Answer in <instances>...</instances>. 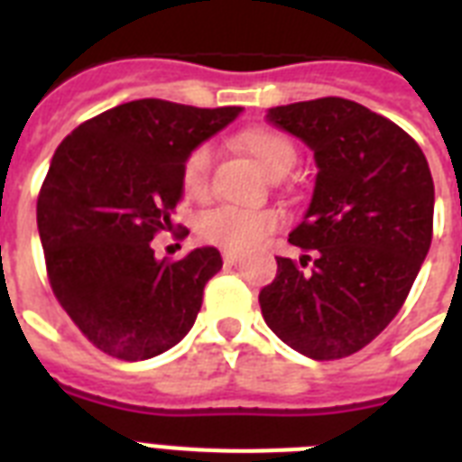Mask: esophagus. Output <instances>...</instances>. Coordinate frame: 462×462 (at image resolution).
I'll list each match as a JSON object with an SVG mask.
<instances>
[{
	"label": "esophagus",
	"mask_w": 462,
	"mask_h": 462,
	"mask_svg": "<svg viewBox=\"0 0 462 462\" xmlns=\"http://www.w3.org/2000/svg\"><path fill=\"white\" fill-rule=\"evenodd\" d=\"M223 261L227 263V266H235L239 261V254L237 252H232V249H225L223 252Z\"/></svg>",
	"instance_id": "34e87169"
}]
</instances>
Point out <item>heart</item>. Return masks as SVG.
I'll use <instances>...</instances> for the list:
<instances>
[{"label": "heart", "instance_id": "obj_1", "mask_svg": "<svg viewBox=\"0 0 462 462\" xmlns=\"http://www.w3.org/2000/svg\"><path fill=\"white\" fill-rule=\"evenodd\" d=\"M237 146L252 155L271 177H282L295 165L297 148L288 134L278 132L273 126H252L237 136ZM210 165H213V148L210 143H199L181 167V184L184 191L194 199L208 194ZM282 216L273 208H245V206H216L199 217V235L206 242L232 252H245L266 235L281 227Z\"/></svg>", "mask_w": 462, "mask_h": 462}]
</instances>
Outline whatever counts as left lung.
Here are the masks:
<instances>
[{
	"mask_svg": "<svg viewBox=\"0 0 462 462\" xmlns=\"http://www.w3.org/2000/svg\"><path fill=\"white\" fill-rule=\"evenodd\" d=\"M314 151V196L261 290L268 328L311 359H340L369 345L401 311L434 230V180L422 148L391 119L345 97L268 110Z\"/></svg>",
	"mask_w": 462,
	"mask_h": 462,
	"instance_id": "8db88e82",
	"label": "left lung"
}]
</instances>
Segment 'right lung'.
<instances>
[{
  "label": "right lung",
  "mask_w": 462,
  "mask_h": 462,
  "mask_svg": "<svg viewBox=\"0 0 462 462\" xmlns=\"http://www.w3.org/2000/svg\"><path fill=\"white\" fill-rule=\"evenodd\" d=\"M239 112L132 100L76 126L54 151L38 196L47 278L97 350L151 359L194 326L203 288L223 268L220 252L201 246L180 261H158L151 242L172 230L191 148Z\"/></svg>",
  "instance_id": "add662e5"
}]
</instances>
